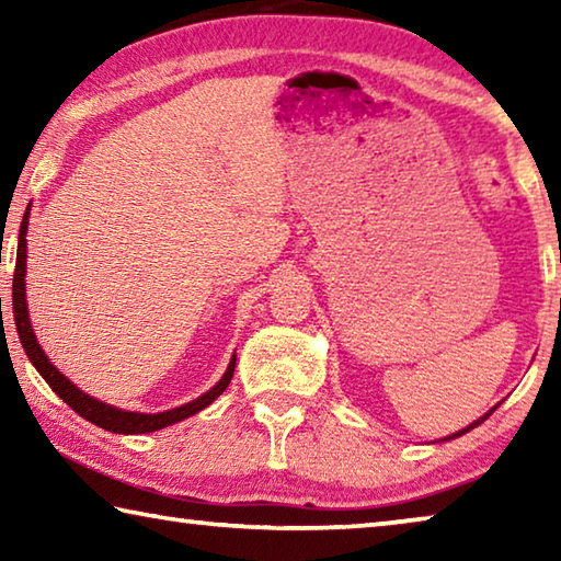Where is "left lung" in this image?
Here are the masks:
<instances>
[{"instance_id": "8db88e82", "label": "left lung", "mask_w": 561, "mask_h": 561, "mask_svg": "<svg viewBox=\"0 0 561 561\" xmlns=\"http://www.w3.org/2000/svg\"><path fill=\"white\" fill-rule=\"evenodd\" d=\"M495 408H497V405H495ZM495 408H492V411H495ZM492 411H490V413H492ZM490 413H485V415H482V417H480V421H474L472 425H468V428H462L460 433H455V435H450V438H448V440H453V438H458V435H465V433H468V431H472V428H478V425H480L482 421H488V415H490Z\"/></svg>"}]
</instances>
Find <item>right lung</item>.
<instances>
[{
  "label": "right lung",
  "instance_id": "add662e5",
  "mask_svg": "<svg viewBox=\"0 0 561 561\" xmlns=\"http://www.w3.org/2000/svg\"><path fill=\"white\" fill-rule=\"evenodd\" d=\"M26 217L30 213H24V220L22 227H19V247H16V267H14V282H12V309H14V324H16V334L19 341H22V346L26 351V356L34 364L36 371L44 376V381L51 386V391L61 398V401L73 408L76 413L81 417H87L93 425H99L103 431H111V433H153L160 428H168V425H173L178 421H183V417L195 415L197 411H203V408L210 405L217 396H220L227 386L232 381V374H234V360L237 356H232L230 366H227L225 376L217 381L215 388H210L205 396L195 398L193 403H185L180 408H173V411H165V413H128V411H121V408H113L96 401V398H91L87 393H81L79 388H76L71 381H66V378L56 371L54 364L46 354L42 351V346L36 344V336L32 331V321H30V311H26V289H24V274H26Z\"/></svg>",
  "mask_w": 561,
  "mask_h": 561
}]
</instances>
